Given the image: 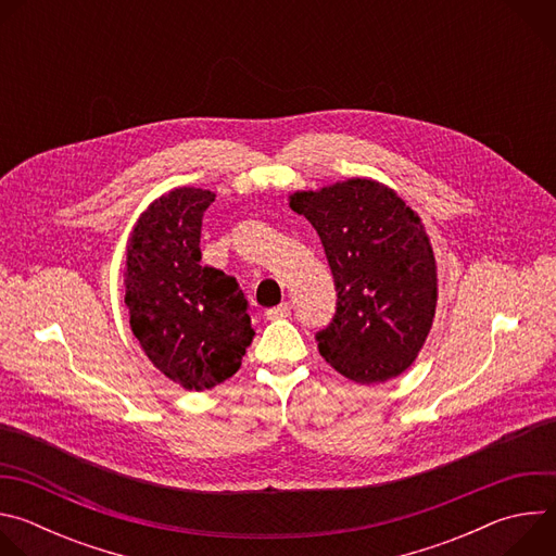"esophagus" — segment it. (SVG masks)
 I'll return each mask as SVG.
<instances>
[{"instance_id":"obj_1","label":"esophagus","mask_w":556,"mask_h":556,"mask_svg":"<svg viewBox=\"0 0 556 556\" xmlns=\"http://www.w3.org/2000/svg\"><path fill=\"white\" fill-rule=\"evenodd\" d=\"M290 303L286 301V303H281V305H277V307H270V309H266V319L268 321H277V319H286V316H290Z\"/></svg>"}]
</instances>
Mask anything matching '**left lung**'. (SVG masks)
<instances>
[{"instance_id":"8db88e82","label":"left lung","mask_w":556,"mask_h":556,"mask_svg":"<svg viewBox=\"0 0 556 556\" xmlns=\"http://www.w3.org/2000/svg\"><path fill=\"white\" fill-rule=\"evenodd\" d=\"M290 208L319 232L337 286L334 319L316 334L321 356L361 384L401 376L422 350L438 303L422 219L369 178L296 191Z\"/></svg>"}]
</instances>
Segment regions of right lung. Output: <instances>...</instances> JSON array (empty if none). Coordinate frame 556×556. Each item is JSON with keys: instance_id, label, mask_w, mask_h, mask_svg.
<instances>
[{"instance_id": "1", "label": "right lung", "mask_w": 556, "mask_h": 556, "mask_svg": "<svg viewBox=\"0 0 556 556\" xmlns=\"http://www.w3.org/2000/svg\"><path fill=\"white\" fill-rule=\"evenodd\" d=\"M208 189L178 187L153 200L127 240L125 305L142 352L189 391L230 378L255 332L235 277L202 266V215Z\"/></svg>"}]
</instances>
